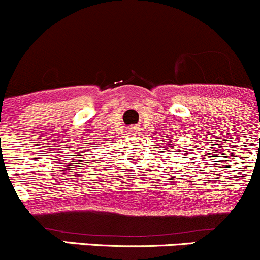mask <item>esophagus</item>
Returning <instances> with one entry per match:
<instances>
[{
	"mask_svg": "<svg viewBox=\"0 0 260 260\" xmlns=\"http://www.w3.org/2000/svg\"><path fill=\"white\" fill-rule=\"evenodd\" d=\"M131 133H133V135H138V133H140V128L133 125V127L131 128Z\"/></svg>",
	"mask_w": 260,
	"mask_h": 260,
	"instance_id": "1",
	"label": "esophagus"
}]
</instances>
